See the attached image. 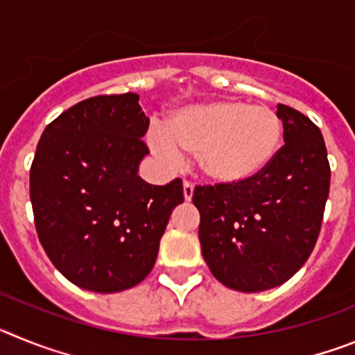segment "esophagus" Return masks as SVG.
Returning <instances> with one entry per match:
<instances>
[{"mask_svg": "<svg viewBox=\"0 0 355 355\" xmlns=\"http://www.w3.org/2000/svg\"><path fill=\"white\" fill-rule=\"evenodd\" d=\"M183 197L187 202H190L193 197V184L190 183V181H184L183 183Z\"/></svg>", "mask_w": 355, "mask_h": 355, "instance_id": "esophagus-1", "label": "esophagus"}]
</instances>
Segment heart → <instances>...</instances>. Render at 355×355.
<instances>
[{
  "label": "heart",
  "instance_id": "1",
  "mask_svg": "<svg viewBox=\"0 0 355 355\" xmlns=\"http://www.w3.org/2000/svg\"><path fill=\"white\" fill-rule=\"evenodd\" d=\"M281 140L283 122L274 110L233 99L183 106L163 130L149 133L156 155L175 163L181 150L196 153L200 174L224 187L258 178L275 158Z\"/></svg>",
  "mask_w": 355,
  "mask_h": 355
}]
</instances>
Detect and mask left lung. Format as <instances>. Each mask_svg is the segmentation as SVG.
I'll use <instances>...</instances> for the list:
<instances>
[{"instance_id": "8db88e82", "label": "left lung", "mask_w": 355, "mask_h": 355, "mask_svg": "<svg viewBox=\"0 0 355 355\" xmlns=\"http://www.w3.org/2000/svg\"><path fill=\"white\" fill-rule=\"evenodd\" d=\"M284 146L258 178L234 187H197L202 258L216 281L258 293L281 286L313 252L331 184L322 131L277 105Z\"/></svg>"}]
</instances>
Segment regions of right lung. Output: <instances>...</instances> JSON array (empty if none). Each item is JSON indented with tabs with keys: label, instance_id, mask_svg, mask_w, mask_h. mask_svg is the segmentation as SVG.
Wrapping results in <instances>:
<instances>
[{
	"label": "right lung",
	"instance_id": "obj_1",
	"mask_svg": "<svg viewBox=\"0 0 355 355\" xmlns=\"http://www.w3.org/2000/svg\"><path fill=\"white\" fill-rule=\"evenodd\" d=\"M147 128L139 94L96 96L65 110L39 140L30 171L37 234L83 290L115 293L144 281L184 200L181 180L156 187L139 175Z\"/></svg>",
	"mask_w": 355,
	"mask_h": 355
}]
</instances>
